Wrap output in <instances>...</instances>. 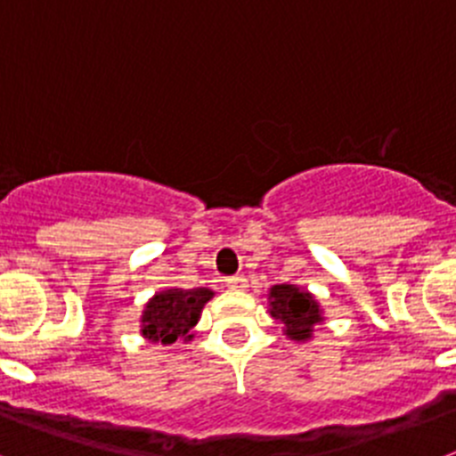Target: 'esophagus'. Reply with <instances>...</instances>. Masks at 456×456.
Returning a JSON list of instances; mask_svg holds the SVG:
<instances>
[{
    "label": "esophagus",
    "instance_id": "esophagus-1",
    "mask_svg": "<svg viewBox=\"0 0 456 456\" xmlns=\"http://www.w3.org/2000/svg\"><path fill=\"white\" fill-rule=\"evenodd\" d=\"M225 283L231 285V288H247V278H244V276H231V278H225Z\"/></svg>",
    "mask_w": 456,
    "mask_h": 456
}]
</instances>
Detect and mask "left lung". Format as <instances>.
Returning a JSON list of instances; mask_svg holds the SVG:
<instances>
[{
    "instance_id": "left-lung-1",
    "label": "left lung",
    "mask_w": 456,
    "mask_h": 456,
    "mask_svg": "<svg viewBox=\"0 0 456 456\" xmlns=\"http://www.w3.org/2000/svg\"><path fill=\"white\" fill-rule=\"evenodd\" d=\"M269 313L283 324V333L294 342L310 340L315 326L324 322L315 297L288 283L273 285L269 289Z\"/></svg>"
}]
</instances>
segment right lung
I'll return each instance as SVG.
<instances>
[{
    "mask_svg": "<svg viewBox=\"0 0 456 456\" xmlns=\"http://www.w3.org/2000/svg\"><path fill=\"white\" fill-rule=\"evenodd\" d=\"M212 297L215 292L208 288H171L157 292L141 315V336L162 345L191 340V329L199 324L203 305Z\"/></svg>",
    "mask_w": 456,
    "mask_h": 456,
    "instance_id": "1",
    "label": "right lung"
}]
</instances>
